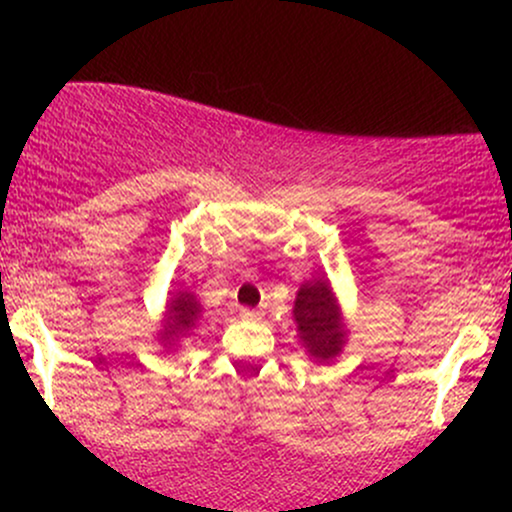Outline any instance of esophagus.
<instances>
[{
	"mask_svg": "<svg viewBox=\"0 0 512 512\" xmlns=\"http://www.w3.org/2000/svg\"><path fill=\"white\" fill-rule=\"evenodd\" d=\"M262 315H264V310H262V308H257V310H243V317H245V320H260Z\"/></svg>",
	"mask_w": 512,
	"mask_h": 512,
	"instance_id": "1",
	"label": "esophagus"
}]
</instances>
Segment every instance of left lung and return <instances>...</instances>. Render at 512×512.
<instances>
[{"mask_svg": "<svg viewBox=\"0 0 512 512\" xmlns=\"http://www.w3.org/2000/svg\"><path fill=\"white\" fill-rule=\"evenodd\" d=\"M293 320H296L303 346L317 361L330 363L334 356L342 354L346 327L330 281L315 279L298 289L296 303H293Z\"/></svg>", "mask_w": 512, "mask_h": 512, "instance_id": "obj_1", "label": "left lung"}]
</instances>
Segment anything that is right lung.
<instances>
[{"instance_id":"add662e5","label":"right lung","mask_w":512,"mask_h":512,"mask_svg":"<svg viewBox=\"0 0 512 512\" xmlns=\"http://www.w3.org/2000/svg\"><path fill=\"white\" fill-rule=\"evenodd\" d=\"M202 317V305L195 298V293L190 291H178L168 301L166 320H163L161 330V342L173 344L175 339L182 337L185 332H190L197 325V320Z\"/></svg>"}]
</instances>
